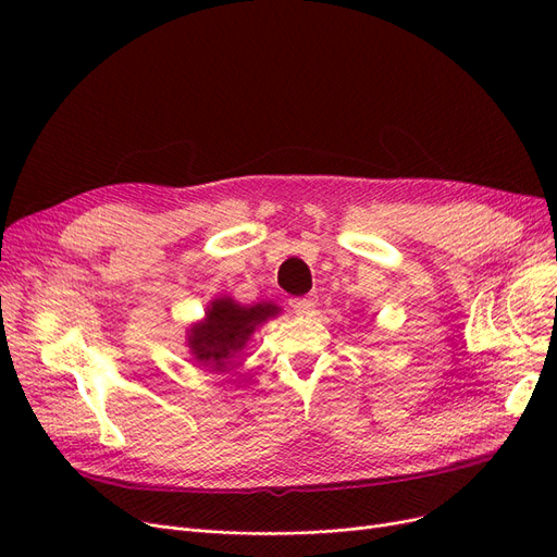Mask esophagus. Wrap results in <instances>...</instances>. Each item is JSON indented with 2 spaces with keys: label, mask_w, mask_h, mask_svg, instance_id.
<instances>
[{
  "label": "esophagus",
  "mask_w": 557,
  "mask_h": 557,
  "mask_svg": "<svg viewBox=\"0 0 557 557\" xmlns=\"http://www.w3.org/2000/svg\"><path fill=\"white\" fill-rule=\"evenodd\" d=\"M288 305L293 307V311L297 313V315H311L313 311H315V297L313 295H305V297H293Z\"/></svg>",
  "instance_id": "34e87169"
}]
</instances>
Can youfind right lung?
Returning <instances> with one entry per match:
<instances>
[{
    "label": "right lung",
    "instance_id": "1",
    "mask_svg": "<svg viewBox=\"0 0 557 557\" xmlns=\"http://www.w3.org/2000/svg\"><path fill=\"white\" fill-rule=\"evenodd\" d=\"M278 309L274 305L242 307L232 299H215L207 311V320L190 334V348L199 362L223 369L225 360L237 352L256 325L264 323Z\"/></svg>",
    "mask_w": 557,
    "mask_h": 557
}]
</instances>
